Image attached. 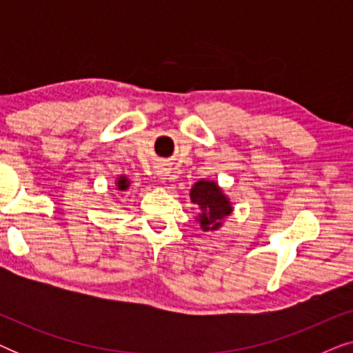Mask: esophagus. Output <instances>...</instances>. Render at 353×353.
I'll return each mask as SVG.
<instances>
[{
  "label": "esophagus",
  "instance_id": "esophagus-1",
  "mask_svg": "<svg viewBox=\"0 0 353 353\" xmlns=\"http://www.w3.org/2000/svg\"><path fill=\"white\" fill-rule=\"evenodd\" d=\"M168 173H170V172H168V168L161 167V168H159V170H157V176L161 178V180H167V176H170V175H168Z\"/></svg>",
  "mask_w": 353,
  "mask_h": 353
}]
</instances>
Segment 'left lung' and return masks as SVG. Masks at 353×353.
Listing matches in <instances>:
<instances>
[{"instance_id": "left-lung-1", "label": "left lung", "mask_w": 353, "mask_h": 353, "mask_svg": "<svg viewBox=\"0 0 353 353\" xmlns=\"http://www.w3.org/2000/svg\"><path fill=\"white\" fill-rule=\"evenodd\" d=\"M191 202L201 207V228L204 231L220 228L221 220L231 214V204L214 181L201 180L191 188Z\"/></svg>"}]
</instances>
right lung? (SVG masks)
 <instances>
[{
	"label": "right lung",
	"instance_id": "obj_1",
	"mask_svg": "<svg viewBox=\"0 0 353 353\" xmlns=\"http://www.w3.org/2000/svg\"><path fill=\"white\" fill-rule=\"evenodd\" d=\"M117 186H119V190H127V188L130 186V181L127 180V176H120L117 181Z\"/></svg>",
	"mask_w": 353,
	"mask_h": 353
}]
</instances>
